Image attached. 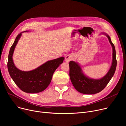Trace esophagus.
I'll return each instance as SVG.
<instances>
[{
  "mask_svg": "<svg viewBox=\"0 0 126 126\" xmlns=\"http://www.w3.org/2000/svg\"><path fill=\"white\" fill-rule=\"evenodd\" d=\"M72 59V56L70 55H67L65 57V60L66 62H68L70 61H71Z\"/></svg>",
  "mask_w": 126,
  "mask_h": 126,
  "instance_id": "34e87169",
  "label": "esophagus"
}]
</instances>
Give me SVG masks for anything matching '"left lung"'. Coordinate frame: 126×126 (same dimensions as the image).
Masks as SVG:
<instances>
[{"label": "left lung", "mask_w": 126, "mask_h": 126, "mask_svg": "<svg viewBox=\"0 0 126 126\" xmlns=\"http://www.w3.org/2000/svg\"><path fill=\"white\" fill-rule=\"evenodd\" d=\"M101 34L107 36L113 50L112 65L106 75L100 79H91L83 74L81 66L78 63L71 61L69 64V77L71 83L78 91L83 94H93L103 90L113 76L116 70L117 61L114 45L111 42L109 35L105 32Z\"/></svg>", "instance_id": "1"}]
</instances>
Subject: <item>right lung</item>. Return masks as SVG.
<instances>
[{
	"label": "right lung",
	"mask_w": 126,
	"mask_h": 126,
	"mask_svg": "<svg viewBox=\"0 0 126 126\" xmlns=\"http://www.w3.org/2000/svg\"><path fill=\"white\" fill-rule=\"evenodd\" d=\"M26 32L28 31L24 32ZM23 32L17 35L11 47L8 56V69L13 80L22 91L30 94L38 93L48 87L55 71L63 63L64 58L60 57L48 61L31 71H24L18 69L13 62V55L16 46Z\"/></svg>",
	"instance_id": "right-lung-1"
}]
</instances>
